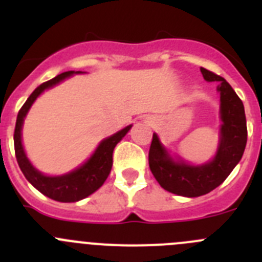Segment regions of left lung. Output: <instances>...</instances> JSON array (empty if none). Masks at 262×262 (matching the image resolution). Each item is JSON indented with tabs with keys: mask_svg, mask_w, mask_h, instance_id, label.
I'll use <instances>...</instances> for the list:
<instances>
[{
	"mask_svg": "<svg viewBox=\"0 0 262 262\" xmlns=\"http://www.w3.org/2000/svg\"><path fill=\"white\" fill-rule=\"evenodd\" d=\"M206 81H219L221 94V142L212 161L200 166L174 161L156 134L152 138L148 163L160 186L182 196H200L210 193L226 180L237 165L247 144V119L244 105L231 85L221 76L201 68Z\"/></svg>",
	"mask_w": 262,
	"mask_h": 262,
	"instance_id": "8db88e82",
	"label": "left lung"
}]
</instances>
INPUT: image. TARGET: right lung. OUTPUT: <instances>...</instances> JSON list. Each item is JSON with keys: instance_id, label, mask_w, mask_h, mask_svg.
Returning <instances> with one entry per match:
<instances>
[{"instance_id": "add662e5", "label": "right lung", "mask_w": 262, "mask_h": 262, "mask_svg": "<svg viewBox=\"0 0 262 262\" xmlns=\"http://www.w3.org/2000/svg\"><path fill=\"white\" fill-rule=\"evenodd\" d=\"M73 73H81V72H64V73L56 76L52 80L39 85L32 92L31 96L27 98L25 105L20 107L17 117L15 129H14V149H15V157H17L18 165H19L22 173L27 178V181L35 189H38L41 194L47 195L51 200L59 201V202H77V201L86 198L90 194H93L94 191L98 190L99 187L102 186L103 182L106 181V178L108 177L111 172L113 151H114L115 145L122 140V138L133 127L129 124L126 128L120 129L119 133L102 140L96 149V152L92 155V157L88 160L86 163L82 164L80 168H77L73 172L62 176H56V177H50V176L41 174L39 170H36L31 165L26 154H25V149H23L22 134H20L23 120H25L27 111L30 110L34 101L46 89L55 86L56 84H59L60 81L69 77Z\"/></svg>"}]
</instances>
